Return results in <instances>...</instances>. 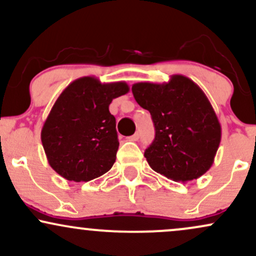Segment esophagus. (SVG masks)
Wrapping results in <instances>:
<instances>
[{
    "instance_id": "esophagus-1",
    "label": "esophagus",
    "mask_w": 256,
    "mask_h": 256,
    "mask_svg": "<svg viewBox=\"0 0 256 256\" xmlns=\"http://www.w3.org/2000/svg\"><path fill=\"white\" fill-rule=\"evenodd\" d=\"M138 138H140V132H136V134H132L131 137H128V140H137Z\"/></svg>"
}]
</instances>
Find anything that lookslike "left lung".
<instances>
[{
	"label": "left lung",
	"instance_id": "1",
	"mask_svg": "<svg viewBox=\"0 0 256 256\" xmlns=\"http://www.w3.org/2000/svg\"><path fill=\"white\" fill-rule=\"evenodd\" d=\"M132 94L154 122L155 138L144 152L149 166L183 183L204 174L214 162L222 126L201 88L174 74L168 83L134 84Z\"/></svg>",
	"mask_w": 256,
	"mask_h": 256
}]
</instances>
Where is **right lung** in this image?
Listing matches in <instances>:
<instances>
[{
	"mask_svg": "<svg viewBox=\"0 0 256 256\" xmlns=\"http://www.w3.org/2000/svg\"><path fill=\"white\" fill-rule=\"evenodd\" d=\"M128 90L125 82L102 84L82 77L60 94L40 132L55 172L67 180L89 182L110 171L119 148L110 104Z\"/></svg>",
	"mask_w": 256,
	"mask_h": 256,
	"instance_id": "obj_1",
	"label": "right lung"
}]
</instances>
